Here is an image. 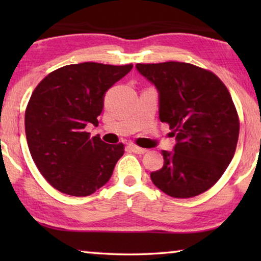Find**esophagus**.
Instances as JSON below:
<instances>
[{
	"label": "esophagus",
	"mask_w": 261,
	"mask_h": 261,
	"mask_svg": "<svg viewBox=\"0 0 261 261\" xmlns=\"http://www.w3.org/2000/svg\"><path fill=\"white\" fill-rule=\"evenodd\" d=\"M129 148H130L132 151H133L134 153H137V154H142V153H146V152H147V149H146V148L139 147V146L134 145V144L129 145Z\"/></svg>",
	"instance_id": "esophagus-1"
}]
</instances>
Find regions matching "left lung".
Here are the masks:
<instances>
[{"instance_id": "left-lung-1", "label": "left lung", "mask_w": 261, "mask_h": 261, "mask_svg": "<svg viewBox=\"0 0 261 261\" xmlns=\"http://www.w3.org/2000/svg\"><path fill=\"white\" fill-rule=\"evenodd\" d=\"M159 91V119L176 137L173 152L163 151L164 165L151 172L156 188L174 198L209 190L233 159L240 121L223 82L189 63L137 64Z\"/></svg>"}]
</instances>
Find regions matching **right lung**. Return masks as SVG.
Here are the masks:
<instances>
[{
    "instance_id": "add662e5",
    "label": "right lung",
    "mask_w": 261,
    "mask_h": 261,
    "mask_svg": "<svg viewBox=\"0 0 261 261\" xmlns=\"http://www.w3.org/2000/svg\"><path fill=\"white\" fill-rule=\"evenodd\" d=\"M132 67L71 64L48 73L32 92L24 113L28 148L42 177L63 194H94L110 179L123 155V144L91 138L85 127L97 126L106 91Z\"/></svg>"
}]
</instances>
